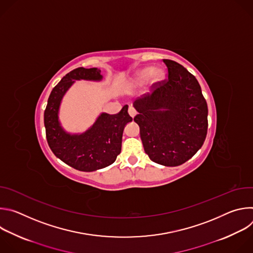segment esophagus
<instances>
[{
    "label": "esophagus",
    "instance_id": "esophagus-1",
    "mask_svg": "<svg viewBox=\"0 0 253 253\" xmlns=\"http://www.w3.org/2000/svg\"><path fill=\"white\" fill-rule=\"evenodd\" d=\"M128 113H129V115H130L132 118H134V117H135V115L137 114L136 110L134 109L133 107H129V109H128Z\"/></svg>",
    "mask_w": 253,
    "mask_h": 253
}]
</instances>
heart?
<instances>
[{
	"mask_svg": "<svg viewBox=\"0 0 253 253\" xmlns=\"http://www.w3.org/2000/svg\"><path fill=\"white\" fill-rule=\"evenodd\" d=\"M165 77V73L164 71L156 68L153 69L152 68H144L140 71H138L134 79L130 82L128 89H134L136 87H140L142 86L146 81H148V84L150 87H155L156 85H158Z\"/></svg>",
	"mask_w": 253,
	"mask_h": 253,
	"instance_id": "1",
	"label": "heart"
}]
</instances>
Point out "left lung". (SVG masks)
I'll list each match as a JSON object with an SVG mask.
<instances>
[{
  "instance_id": "8db88e82",
  "label": "left lung",
  "mask_w": 253,
  "mask_h": 253,
  "mask_svg": "<svg viewBox=\"0 0 253 253\" xmlns=\"http://www.w3.org/2000/svg\"><path fill=\"white\" fill-rule=\"evenodd\" d=\"M167 78L152 87V94L134 103L144 150L164 166L189 160L207 134V103L196 78L175 61L163 59Z\"/></svg>"
}]
</instances>
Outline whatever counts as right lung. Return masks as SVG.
Segmentation results:
<instances>
[{
  "instance_id": "add662e5",
  "label": "right lung",
  "mask_w": 253,
  "mask_h": 253,
  "mask_svg": "<svg viewBox=\"0 0 253 253\" xmlns=\"http://www.w3.org/2000/svg\"><path fill=\"white\" fill-rule=\"evenodd\" d=\"M100 73L97 68L79 67L71 71L53 88L44 112L51 150L63 162L80 171H95L114 163L121 152L124 126L132 121L128 105H125L117 114H101L92 128L82 135H70L61 128L58 121L60 102L73 80H101Z\"/></svg>"
}]
</instances>
